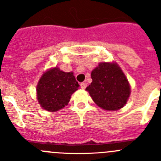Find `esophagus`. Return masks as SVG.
<instances>
[{
	"mask_svg": "<svg viewBox=\"0 0 161 161\" xmlns=\"http://www.w3.org/2000/svg\"><path fill=\"white\" fill-rule=\"evenodd\" d=\"M80 87L82 89H85V88L87 87V84L85 83V82H82V83H80Z\"/></svg>",
	"mask_w": 161,
	"mask_h": 161,
	"instance_id": "1",
	"label": "esophagus"
}]
</instances>
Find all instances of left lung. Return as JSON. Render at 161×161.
Returning <instances> with one entry per match:
<instances>
[{"label": "left lung", "instance_id": "8db88e82", "mask_svg": "<svg viewBox=\"0 0 161 161\" xmlns=\"http://www.w3.org/2000/svg\"><path fill=\"white\" fill-rule=\"evenodd\" d=\"M93 81L86 88L93 102L106 110L123 107L130 96V85L116 64L102 63L91 72Z\"/></svg>", "mask_w": 161, "mask_h": 161}]
</instances>
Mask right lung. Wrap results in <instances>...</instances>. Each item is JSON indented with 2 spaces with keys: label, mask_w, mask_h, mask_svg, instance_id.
<instances>
[{
  "label": "right lung",
  "mask_w": 161,
  "mask_h": 161,
  "mask_svg": "<svg viewBox=\"0 0 161 161\" xmlns=\"http://www.w3.org/2000/svg\"><path fill=\"white\" fill-rule=\"evenodd\" d=\"M79 86L72 72H64L54 68L45 72L38 81V101L47 111H57L68 105Z\"/></svg>",
  "instance_id": "add662e5"
}]
</instances>
